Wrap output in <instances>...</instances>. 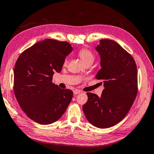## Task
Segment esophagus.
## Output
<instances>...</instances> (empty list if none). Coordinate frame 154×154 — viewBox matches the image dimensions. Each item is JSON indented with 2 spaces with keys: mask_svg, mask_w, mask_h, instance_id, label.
<instances>
[{
  "mask_svg": "<svg viewBox=\"0 0 154 154\" xmlns=\"http://www.w3.org/2000/svg\"><path fill=\"white\" fill-rule=\"evenodd\" d=\"M80 92H81V91H80L77 90V89L74 90V91H73V93H74V95H76V94H80Z\"/></svg>",
  "mask_w": 154,
  "mask_h": 154,
  "instance_id": "esophagus-1",
  "label": "esophagus"
}]
</instances>
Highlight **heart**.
Segmentation results:
<instances>
[{
	"label": "heart",
	"instance_id": "b5f03b06",
	"mask_svg": "<svg viewBox=\"0 0 154 154\" xmlns=\"http://www.w3.org/2000/svg\"><path fill=\"white\" fill-rule=\"evenodd\" d=\"M78 55L80 56V58L83 60V62L87 63L88 62H93L94 59V54L92 53V51L87 49H82L79 51ZM67 62V60L66 59L64 60V64H66Z\"/></svg>",
	"mask_w": 154,
	"mask_h": 154
}]
</instances>
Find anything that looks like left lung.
Wrapping results in <instances>:
<instances>
[{
  "label": "left lung",
  "instance_id": "obj_1",
  "mask_svg": "<svg viewBox=\"0 0 154 154\" xmlns=\"http://www.w3.org/2000/svg\"><path fill=\"white\" fill-rule=\"evenodd\" d=\"M100 57L101 69L96 78L103 81L100 97L87 92L83 110L87 121L100 128H106L124 119L137 92V67L134 58L115 41L102 39L95 48Z\"/></svg>",
  "mask_w": 154,
  "mask_h": 154
}]
</instances>
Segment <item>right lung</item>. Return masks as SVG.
I'll return each instance as SVG.
<instances>
[{"mask_svg": "<svg viewBox=\"0 0 154 154\" xmlns=\"http://www.w3.org/2000/svg\"><path fill=\"white\" fill-rule=\"evenodd\" d=\"M67 42L45 39L23 52L14 69V92L24 112L36 123L49 125L65 113L73 92L53 83L56 71L72 52Z\"/></svg>", "mask_w": 154, "mask_h": 154, "instance_id": "obj_1", "label": "right lung"}]
</instances>
